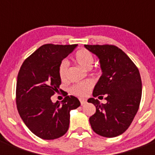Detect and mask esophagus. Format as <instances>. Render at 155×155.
Instances as JSON below:
<instances>
[{"label":"esophagus","instance_id":"esophagus-1","mask_svg":"<svg viewBox=\"0 0 155 155\" xmlns=\"http://www.w3.org/2000/svg\"><path fill=\"white\" fill-rule=\"evenodd\" d=\"M86 103H87V101H86V100L80 99V104H81V105H84Z\"/></svg>","mask_w":155,"mask_h":155}]
</instances>
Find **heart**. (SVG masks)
Masks as SVG:
<instances>
[{
	"label": "heart",
	"mask_w": 155,
	"mask_h": 155,
	"mask_svg": "<svg viewBox=\"0 0 155 155\" xmlns=\"http://www.w3.org/2000/svg\"><path fill=\"white\" fill-rule=\"evenodd\" d=\"M75 61L80 64L81 67L84 68H90L92 67L94 57L92 54L87 49H80L79 50L75 55ZM68 62L67 60L61 61L58 65V75L61 80H65L68 75ZM93 86V83L92 80H86L84 82H80L77 84H73L70 88L71 93L78 97H86L89 93L90 90Z\"/></svg>",
	"instance_id": "heart-1"
}]
</instances>
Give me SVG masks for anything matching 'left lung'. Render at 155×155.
Masks as SVG:
<instances>
[{
  "instance_id": "obj_1",
  "label": "left lung",
  "mask_w": 155,
  "mask_h": 155,
  "mask_svg": "<svg viewBox=\"0 0 155 155\" xmlns=\"http://www.w3.org/2000/svg\"><path fill=\"white\" fill-rule=\"evenodd\" d=\"M98 56L102 75L93 90V97L105 96L106 104L90 98L96 113L89 122L96 134L114 137L125 132L131 125L142 98V80L137 66L130 57L114 45H84Z\"/></svg>"
}]
</instances>
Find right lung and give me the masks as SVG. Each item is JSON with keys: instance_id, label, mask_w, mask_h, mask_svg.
I'll use <instances>...</instances> for the list:
<instances>
[{"instance_id": "obj_1", "label": "right lung", "mask_w": 155, "mask_h": 155, "mask_svg": "<svg viewBox=\"0 0 155 155\" xmlns=\"http://www.w3.org/2000/svg\"><path fill=\"white\" fill-rule=\"evenodd\" d=\"M76 46L42 45L25 58L18 72V113L28 129L42 139H55L65 134L69 128L70 111L80 105L73 96L66 95L61 104H54L51 99L61 90L58 65Z\"/></svg>"}]
</instances>
